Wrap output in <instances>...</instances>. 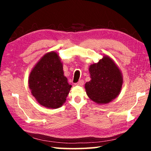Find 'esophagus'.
Masks as SVG:
<instances>
[{"instance_id": "34e87169", "label": "esophagus", "mask_w": 151, "mask_h": 151, "mask_svg": "<svg viewBox=\"0 0 151 151\" xmlns=\"http://www.w3.org/2000/svg\"><path fill=\"white\" fill-rule=\"evenodd\" d=\"M84 85V81L83 80H80L77 83H76V85L77 86H83Z\"/></svg>"}]
</instances>
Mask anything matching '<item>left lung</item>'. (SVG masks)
<instances>
[{
    "instance_id": "left-lung-1",
    "label": "left lung",
    "mask_w": 151,
    "mask_h": 151,
    "mask_svg": "<svg viewBox=\"0 0 151 151\" xmlns=\"http://www.w3.org/2000/svg\"><path fill=\"white\" fill-rule=\"evenodd\" d=\"M91 81L85 83L89 99L98 104L109 103L119 95L123 84L122 73L113 59L104 55L88 68Z\"/></svg>"
}]
</instances>
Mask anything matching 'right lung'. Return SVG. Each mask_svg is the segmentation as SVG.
I'll use <instances>...</instances> for the list:
<instances>
[{"label":"right lung","mask_w":151,"mask_h":151,"mask_svg":"<svg viewBox=\"0 0 151 151\" xmlns=\"http://www.w3.org/2000/svg\"><path fill=\"white\" fill-rule=\"evenodd\" d=\"M29 87L41 106L55 109L63 105L72 85L64 75L57 52L50 51L40 58L29 74Z\"/></svg>","instance_id":"1"}]
</instances>
